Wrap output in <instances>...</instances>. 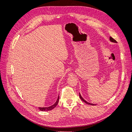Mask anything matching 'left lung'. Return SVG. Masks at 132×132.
<instances>
[{
	"mask_svg": "<svg viewBox=\"0 0 132 132\" xmlns=\"http://www.w3.org/2000/svg\"><path fill=\"white\" fill-rule=\"evenodd\" d=\"M110 41L111 42H113V43H117V42L114 39H113L112 37H110ZM79 97H80V98L83 101V102H84L85 103H86V104H88V105H95L94 104H92V103H88V102H87V101H86L82 97H81V96L80 95V94L79 93Z\"/></svg>",
	"mask_w": 132,
	"mask_h": 132,
	"instance_id": "8db88e82",
	"label": "left lung"
}]
</instances>
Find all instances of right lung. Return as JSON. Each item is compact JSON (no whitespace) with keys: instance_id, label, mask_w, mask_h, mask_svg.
<instances>
[{"instance_id":"right-lung-1","label":"right lung","mask_w":132,"mask_h":132,"mask_svg":"<svg viewBox=\"0 0 132 132\" xmlns=\"http://www.w3.org/2000/svg\"><path fill=\"white\" fill-rule=\"evenodd\" d=\"M59 96L58 95V98H57L56 102L53 105H52L51 106H49V107H39V110H40L41 111H48L52 110L57 105V104L59 102Z\"/></svg>"}]
</instances>
